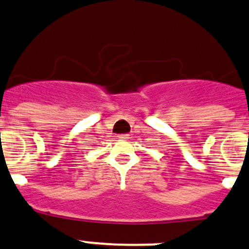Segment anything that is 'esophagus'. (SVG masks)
<instances>
[{"label":"esophagus","mask_w":249,"mask_h":249,"mask_svg":"<svg viewBox=\"0 0 249 249\" xmlns=\"http://www.w3.org/2000/svg\"><path fill=\"white\" fill-rule=\"evenodd\" d=\"M118 137H119L120 140H129L130 136L127 135V133H124V135H119V136H118Z\"/></svg>","instance_id":"34e87169"}]
</instances>
